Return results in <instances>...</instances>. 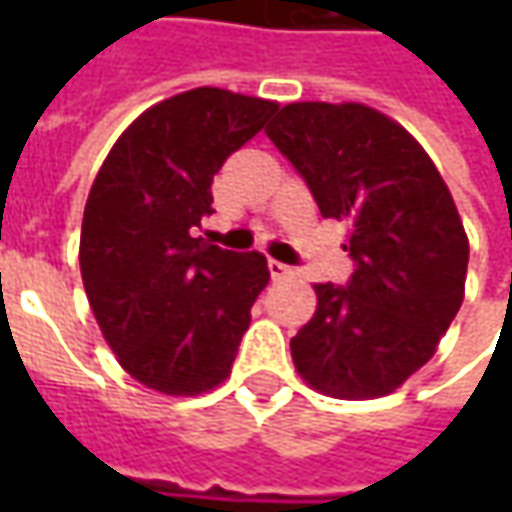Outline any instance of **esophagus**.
<instances>
[{
	"instance_id": "esophagus-1",
	"label": "esophagus",
	"mask_w": 512,
	"mask_h": 512,
	"mask_svg": "<svg viewBox=\"0 0 512 512\" xmlns=\"http://www.w3.org/2000/svg\"><path fill=\"white\" fill-rule=\"evenodd\" d=\"M267 267H270V276H273L276 282H279V279H287V276H293V270H290L287 265H282V262H276V259H270Z\"/></svg>"
}]
</instances>
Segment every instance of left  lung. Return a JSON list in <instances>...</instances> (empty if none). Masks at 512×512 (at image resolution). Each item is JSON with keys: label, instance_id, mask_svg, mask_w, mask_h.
Returning a JSON list of instances; mask_svg holds the SVG:
<instances>
[{"label": "left lung", "instance_id": "8db88e82", "mask_svg": "<svg viewBox=\"0 0 512 512\" xmlns=\"http://www.w3.org/2000/svg\"><path fill=\"white\" fill-rule=\"evenodd\" d=\"M305 176L325 219L347 222V287L313 285L293 339L313 390L362 402L399 390L433 359L464 302L470 242L427 150L362 102H290L265 128Z\"/></svg>", "mask_w": 512, "mask_h": 512}]
</instances>
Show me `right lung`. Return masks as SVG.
<instances>
[{
	"mask_svg": "<svg viewBox=\"0 0 512 512\" xmlns=\"http://www.w3.org/2000/svg\"><path fill=\"white\" fill-rule=\"evenodd\" d=\"M276 108L222 88L176 93L122 130L93 179L79 239L90 310L125 373L156 393L225 382L270 282L262 253L222 250L196 230L213 176Z\"/></svg>",
	"mask_w": 512,
	"mask_h": 512,
	"instance_id": "add662e5",
	"label": "right lung"
}]
</instances>
